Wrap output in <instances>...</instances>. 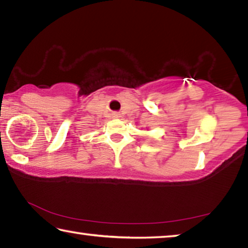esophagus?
Segmentation results:
<instances>
[{"label":"esophagus","instance_id":"esophagus-1","mask_svg":"<svg viewBox=\"0 0 248 248\" xmlns=\"http://www.w3.org/2000/svg\"><path fill=\"white\" fill-rule=\"evenodd\" d=\"M115 117H119V114H115Z\"/></svg>","mask_w":248,"mask_h":248}]
</instances>
